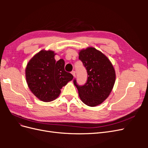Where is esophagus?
Segmentation results:
<instances>
[{"label": "esophagus", "instance_id": "1", "mask_svg": "<svg viewBox=\"0 0 148 148\" xmlns=\"http://www.w3.org/2000/svg\"><path fill=\"white\" fill-rule=\"evenodd\" d=\"M71 74H72V75H73V77H75V74H76V73H76V72H75V71H74V70H73V71H71Z\"/></svg>", "mask_w": 148, "mask_h": 148}]
</instances>
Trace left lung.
Segmentation results:
<instances>
[{
	"label": "left lung",
	"mask_w": 148,
	"mask_h": 148,
	"mask_svg": "<svg viewBox=\"0 0 148 148\" xmlns=\"http://www.w3.org/2000/svg\"><path fill=\"white\" fill-rule=\"evenodd\" d=\"M79 59L88 74L86 82L82 86L77 83L76 78L73 79L80 99L89 106L99 105L107 99L113 88L115 81L114 67L108 58L94 47L80 51Z\"/></svg>",
	"instance_id": "left-lung-1"
}]
</instances>
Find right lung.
Returning a JSON list of instances; mask_svg holds the SVG:
<instances>
[{
    "mask_svg": "<svg viewBox=\"0 0 148 148\" xmlns=\"http://www.w3.org/2000/svg\"><path fill=\"white\" fill-rule=\"evenodd\" d=\"M55 53L41 51L31 59L26 69L28 87L39 99L50 102L59 96L60 89L73 79V76L64 69L65 62H56Z\"/></svg>",
    "mask_w": 148,
    "mask_h": 148,
    "instance_id": "add662e5",
    "label": "right lung"
}]
</instances>
